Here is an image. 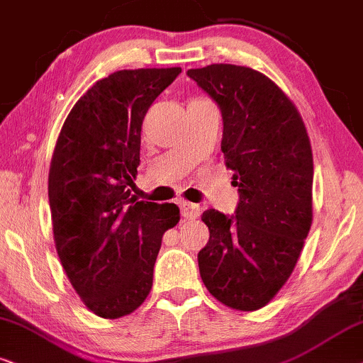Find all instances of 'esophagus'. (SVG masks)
<instances>
[{
    "label": "esophagus",
    "instance_id": "obj_1",
    "mask_svg": "<svg viewBox=\"0 0 363 363\" xmlns=\"http://www.w3.org/2000/svg\"><path fill=\"white\" fill-rule=\"evenodd\" d=\"M181 214L184 216L186 219H197L201 214V208L197 204H192V203H186V201H182L181 203Z\"/></svg>",
    "mask_w": 363,
    "mask_h": 363
}]
</instances>
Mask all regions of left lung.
I'll list each match as a JSON object with an SVG mask.
<instances>
[{
    "label": "left lung",
    "mask_w": 363,
    "mask_h": 363,
    "mask_svg": "<svg viewBox=\"0 0 363 363\" xmlns=\"http://www.w3.org/2000/svg\"><path fill=\"white\" fill-rule=\"evenodd\" d=\"M187 77L218 104L221 149L238 187L235 214L203 213L209 241L197 255L211 295L253 311L286 283L311 226L313 155L291 100L263 73L214 63Z\"/></svg>",
    "instance_id": "8db88e82"
}]
</instances>
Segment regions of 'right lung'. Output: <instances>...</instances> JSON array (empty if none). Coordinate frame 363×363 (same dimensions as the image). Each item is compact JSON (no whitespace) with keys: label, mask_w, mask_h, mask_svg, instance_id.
Returning <instances> with one entry per match:
<instances>
[{"label":"right lung","mask_w":363,"mask_h":363,"mask_svg":"<svg viewBox=\"0 0 363 363\" xmlns=\"http://www.w3.org/2000/svg\"><path fill=\"white\" fill-rule=\"evenodd\" d=\"M181 68H137L99 80L73 105L48 176L57 253L86 308L121 318L152 288L154 264L176 204L130 196L140 164L142 121Z\"/></svg>","instance_id":"1"}]
</instances>
